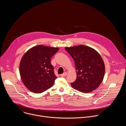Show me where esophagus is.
Wrapping results in <instances>:
<instances>
[{"mask_svg": "<svg viewBox=\"0 0 126 126\" xmlns=\"http://www.w3.org/2000/svg\"><path fill=\"white\" fill-rule=\"evenodd\" d=\"M67 72H65L63 74L60 75V76H61V77H65V76H66L67 75Z\"/></svg>", "mask_w": 126, "mask_h": 126, "instance_id": "34e87169", "label": "esophagus"}]
</instances>
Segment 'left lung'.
Returning a JSON list of instances; mask_svg holds the SVG:
<instances>
[{
  "mask_svg": "<svg viewBox=\"0 0 126 126\" xmlns=\"http://www.w3.org/2000/svg\"><path fill=\"white\" fill-rule=\"evenodd\" d=\"M65 49L73 59L77 72L76 80L71 86L82 93L92 92L100 85L105 75V64L100 54L83 45Z\"/></svg>",
  "mask_w": 126,
  "mask_h": 126,
  "instance_id": "8db88e82",
  "label": "left lung"
}]
</instances>
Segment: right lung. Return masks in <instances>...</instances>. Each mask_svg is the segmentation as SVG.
<instances>
[{
    "instance_id": "right-lung-1",
    "label": "right lung",
    "mask_w": 126,
    "mask_h": 126,
    "mask_svg": "<svg viewBox=\"0 0 126 126\" xmlns=\"http://www.w3.org/2000/svg\"><path fill=\"white\" fill-rule=\"evenodd\" d=\"M59 49L39 45L29 49L23 55L19 73L23 83L29 91L41 93L53 85L57 77L50 60Z\"/></svg>"
}]
</instances>
